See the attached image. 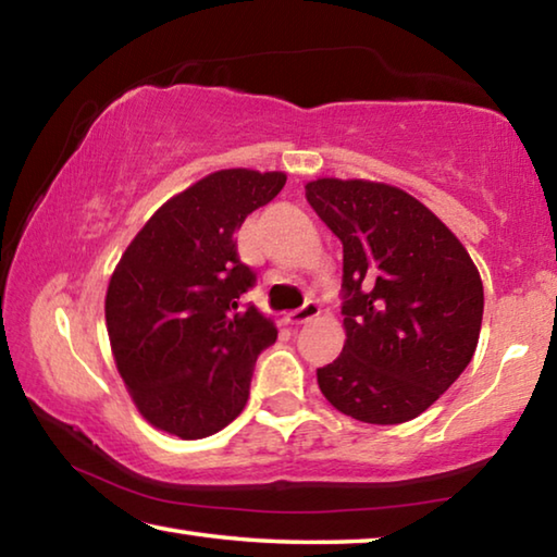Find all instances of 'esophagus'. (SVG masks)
I'll return each mask as SVG.
<instances>
[{"label": "esophagus", "instance_id": "1", "mask_svg": "<svg viewBox=\"0 0 557 557\" xmlns=\"http://www.w3.org/2000/svg\"><path fill=\"white\" fill-rule=\"evenodd\" d=\"M319 317V305L317 301H307L305 307L301 309H295V312H287L285 314V322L292 324V326H299V324H307L312 322V319Z\"/></svg>", "mask_w": 557, "mask_h": 557}]
</instances>
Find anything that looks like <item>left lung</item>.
I'll return each instance as SVG.
<instances>
[{
    "instance_id": "8db88e82",
    "label": "left lung",
    "mask_w": 557,
    "mask_h": 557,
    "mask_svg": "<svg viewBox=\"0 0 557 557\" xmlns=\"http://www.w3.org/2000/svg\"><path fill=\"white\" fill-rule=\"evenodd\" d=\"M307 201L344 243L346 342L317 383L348 418L398 425L425 412L476 351L484 287L425 203L369 178L319 176Z\"/></svg>"
}]
</instances>
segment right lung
<instances>
[{
    "instance_id": "1",
    "label": "right lung",
    "mask_w": 557,
    "mask_h": 557,
    "mask_svg": "<svg viewBox=\"0 0 557 557\" xmlns=\"http://www.w3.org/2000/svg\"><path fill=\"white\" fill-rule=\"evenodd\" d=\"M285 182V172L243 166L199 178L159 206L112 270L110 348L152 428L201 440L245 408L252 366L277 326L258 307H238L256 275L233 235Z\"/></svg>"
}]
</instances>
